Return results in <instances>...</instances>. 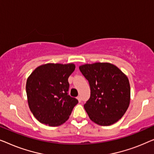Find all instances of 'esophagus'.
<instances>
[{"instance_id": "34e87169", "label": "esophagus", "mask_w": 154, "mask_h": 154, "mask_svg": "<svg viewBox=\"0 0 154 154\" xmlns=\"http://www.w3.org/2000/svg\"><path fill=\"white\" fill-rule=\"evenodd\" d=\"M77 100H78V101H79V103H81V102H82V98H81V96H77Z\"/></svg>"}]
</instances>
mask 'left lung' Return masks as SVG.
<instances>
[{
  "mask_svg": "<svg viewBox=\"0 0 154 154\" xmlns=\"http://www.w3.org/2000/svg\"><path fill=\"white\" fill-rule=\"evenodd\" d=\"M79 70L90 86V98L84 105L90 119L100 125L118 121L124 115L131 100L126 75L109 63L82 65Z\"/></svg>",
  "mask_w": 154,
  "mask_h": 154,
  "instance_id": "1",
  "label": "left lung"
}]
</instances>
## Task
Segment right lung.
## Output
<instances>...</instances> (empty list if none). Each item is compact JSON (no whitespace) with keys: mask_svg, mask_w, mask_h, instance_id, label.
I'll return each mask as SVG.
<instances>
[{"mask_svg":"<svg viewBox=\"0 0 154 154\" xmlns=\"http://www.w3.org/2000/svg\"><path fill=\"white\" fill-rule=\"evenodd\" d=\"M73 63H47L35 69L26 81L30 109L36 119L49 126H58L68 119L78 100L68 95V77Z\"/></svg>","mask_w":154,"mask_h":154,"instance_id":"1","label":"right lung"}]
</instances>
